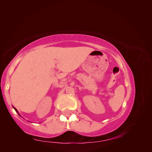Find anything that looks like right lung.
I'll list each match as a JSON object with an SVG mask.
<instances>
[{"mask_svg":"<svg viewBox=\"0 0 152 152\" xmlns=\"http://www.w3.org/2000/svg\"><path fill=\"white\" fill-rule=\"evenodd\" d=\"M13 108H14V109H15V110H16V112H17V113H18V111H17V110L16 109H15V107H13Z\"/></svg>","mask_w":152,"mask_h":152,"instance_id":"1","label":"right lung"}]
</instances>
